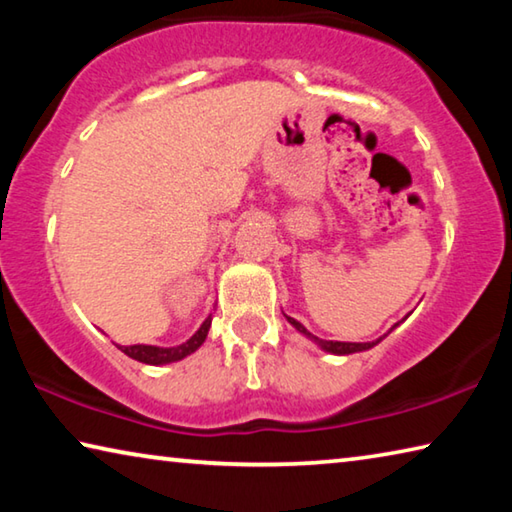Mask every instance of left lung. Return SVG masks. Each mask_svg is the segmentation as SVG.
<instances>
[{"label": "left lung", "instance_id": "8db88e82", "mask_svg": "<svg viewBox=\"0 0 512 512\" xmlns=\"http://www.w3.org/2000/svg\"><path fill=\"white\" fill-rule=\"evenodd\" d=\"M287 320L289 323L298 329L300 334H305V336H309L311 341H316L320 348H323L325 352H332V354H352V352H363V350H370V348H375V345L381 341V339H377V341H370V343H341V341H323V339H318V336H314V334H309L307 332V327L302 325V323H298L296 318H291V316H287Z\"/></svg>", "mask_w": 512, "mask_h": 512}]
</instances>
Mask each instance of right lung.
Wrapping results in <instances>:
<instances>
[{
	"mask_svg": "<svg viewBox=\"0 0 512 512\" xmlns=\"http://www.w3.org/2000/svg\"><path fill=\"white\" fill-rule=\"evenodd\" d=\"M210 325H212V314L205 318V323L198 327V332L192 336V339L176 345V348H158V345H117V348L135 361L149 363V366H162V363H173V361L185 359L187 354H192L201 348L203 341L207 339V332H210Z\"/></svg>",
	"mask_w": 512,
	"mask_h": 512,
	"instance_id": "obj_1",
	"label": "right lung"
}]
</instances>
